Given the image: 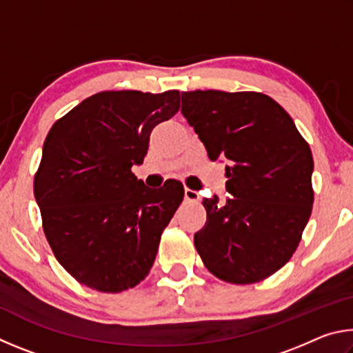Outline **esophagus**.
Here are the masks:
<instances>
[{
    "mask_svg": "<svg viewBox=\"0 0 353 353\" xmlns=\"http://www.w3.org/2000/svg\"><path fill=\"white\" fill-rule=\"evenodd\" d=\"M185 199L191 201V202L199 201V193H198V191L191 190V188H185Z\"/></svg>",
    "mask_w": 353,
    "mask_h": 353,
    "instance_id": "esophagus-1",
    "label": "esophagus"
}]
</instances>
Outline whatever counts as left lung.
I'll use <instances>...</instances> for the list:
<instances>
[{"label": "left lung", "instance_id": "obj_1", "mask_svg": "<svg viewBox=\"0 0 353 353\" xmlns=\"http://www.w3.org/2000/svg\"><path fill=\"white\" fill-rule=\"evenodd\" d=\"M182 115L210 160L224 159L225 204L204 199L207 223L194 246L229 283L272 276L294 254L313 207V155L292 118L256 92H182Z\"/></svg>", "mask_w": 353, "mask_h": 353}]
</instances>
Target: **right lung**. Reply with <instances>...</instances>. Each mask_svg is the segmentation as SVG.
<instances>
[{
    "label": "right lung",
    "mask_w": 353,
    "mask_h": 353,
    "mask_svg": "<svg viewBox=\"0 0 353 353\" xmlns=\"http://www.w3.org/2000/svg\"><path fill=\"white\" fill-rule=\"evenodd\" d=\"M179 105L177 90L101 92L48 132L34 196L52 252L79 283L119 292L151 271L183 185L148 188L132 166L145 160L152 129Z\"/></svg>",
    "instance_id": "add662e5"
}]
</instances>
